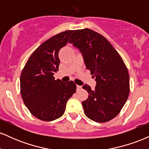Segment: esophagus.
<instances>
[{"mask_svg": "<svg viewBox=\"0 0 149 149\" xmlns=\"http://www.w3.org/2000/svg\"><path fill=\"white\" fill-rule=\"evenodd\" d=\"M76 88H77V90H79L82 88V86H80V85H77Z\"/></svg>", "mask_w": 149, "mask_h": 149, "instance_id": "esophagus-1", "label": "esophagus"}]
</instances>
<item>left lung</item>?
I'll list each match as a JSON object with an SVG mask.
<instances>
[{
  "label": "left lung",
  "mask_w": 149,
  "mask_h": 149,
  "mask_svg": "<svg viewBox=\"0 0 149 149\" xmlns=\"http://www.w3.org/2000/svg\"><path fill=\"white\" fill-rule=\"evenodd\" d=\"M69 42L80 49L86 69L97 82L94 90L83 86L89 94L82 102L85 116L97 123L111 120L129 96L130 77L123 60L106 38L89 29L75 31Z\"/></svg>",
  "instance_id": "8db88e82"
}]
</instances>
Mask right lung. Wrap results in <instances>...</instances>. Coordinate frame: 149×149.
Returning <instances> with one entry per match:
<instances>
[{"label": "right lung", "mask_w": 149, "mask_h": 149, "mask_svg": "<svg viewBox=\"0 0 149 149\" xmlns=\"http://www.w3.org/2000/svg\"><path fill=\"white\" fill-rule=\"evenodd\" d=\"M73 32L65 31L42 42L30 56L22 71V100L31 113L41 120L60 118L67 101L76 92L74 82L64 83L53 76L59 69V50L67 44Z\"/></svg>", "instance_id": "1"}]
</instances>
